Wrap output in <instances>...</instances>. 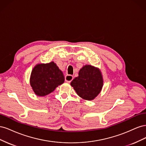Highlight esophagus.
Listing matches in <instances>:
<instances>
[{"instance_id": "34e87169", "label": "esophagus", "mask_w": 146, "mask_h": 146, "mask_svg": "<svg viewBox=\"0 0 146 146\" xmlns=\"http://www.w3.org/2000/svg\"><path fill=\"white\" fill-rule=\"evenodd\" d=\"M73 78L74 77L71 75H67V76L65 77V81L68 83H70L73 80Z\"/></svg>"}]
</instances>
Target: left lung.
<instances>
[{
	"label": "left lung",
	"mask_w": 146,
	"mask_h": 146,
	"mask_svg": "<svg viewBox=\"0 0 146 146\" xmlns=\"http://www.w3.org/2000/svg\"><path fill=\"white\" fill-rule=\"evenodd\" d=\"M104 84L99 68L85 65L79 70L78 76L70 83L77 94L82 99L92 100L100 93Z\"/></svg>",
	"instance_id": "obj_1"
}]
</instances>
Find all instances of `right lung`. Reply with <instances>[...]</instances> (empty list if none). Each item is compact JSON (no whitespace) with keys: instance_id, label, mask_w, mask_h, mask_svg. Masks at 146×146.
<instances>
[{"instance_id":"obj_1","label":"right lung","mask_w":146,"mask_h":146,"mask_svg":"<svg viewBox=\"0 0 146 146\" xmlns=\"http://www.w3.org/2000/svg\"><path fill=\"white\" fill-rule=\"evenodd\" d=\"M64 77L62 71L54 62L38 64L33 69L30 83L35 94L44 96L51 93L63 84Z\"/></svg>"}]
</instances>
